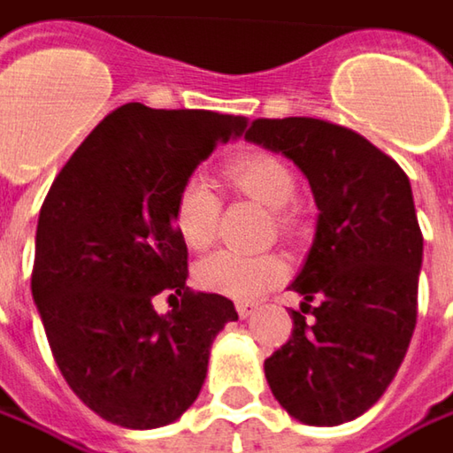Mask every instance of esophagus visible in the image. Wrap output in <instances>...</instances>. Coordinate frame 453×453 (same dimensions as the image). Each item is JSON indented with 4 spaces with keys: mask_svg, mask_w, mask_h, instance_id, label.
Segmentation results:
<instances>
[{
    "mask_svg": "<svg viewBox=\"0 0 453 453\" xmlns=\"http://www.w3.org/2000/svg\"><path fill=\"white\" fill-rule=\"evenodd\" d=\"M235 311H238L241 319H248V317H253V314L258 311V304H256V302H238V304H235Z\"/></svg>",
    "mask_w": 453,
    "mask_h": 453,
    "instance_id": "obj_1",
    "label": "esophagus"
}]
</instances>
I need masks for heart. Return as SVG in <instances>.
I'll list each match as a JSON object with an SVG mask.
<instances>
[{"label":"heart","mask_w":453,"mask_h":453,"mask_svg":"<svg viewBox=\"0 0 453 453\" xmlns=\"http://www.w3.org/2000/svg\"><path fill=\"white\" fill-rule=\"evenodd\" d=\"M226 180L250 200L271 207L279 226L291 227L294 212L288 203L296 192V177L281 157L271 151H250L230 159L226 167ZM220 218V197L203 177H188L172 205V223L180 241L189 250H203L212 243ZM286 265L273 253L261 256H241L220 250L200 261L195 268V281L210 294H220L227 299H258L268 288L281 284Z\"/></svg>","instance_id":"b5f03b06"}]
</instances>
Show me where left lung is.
<instances>
[{"label":"left lung","instance_id":"left-lung-1","mask_svg":"<svg viewBox=\"0 0 453 453\" xmlns=\"http://www.w3.org/2000/svg\"><path fill=\"white\" fill-rule=\"evenodd\" d=\"M246 139L302 169L319 210L291 284L304 302L265 380L296 421L340 426L378 403L416 329L423 235L411 182L365 136L322 119H256Z\"/></svg>","mask_w":453,"mask_h":453}]
</instances>
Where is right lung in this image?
<instances>
[{
  "label": "right lung",
  "mask_w": 453,
  "mask_h": 453,
  "mask_svg": "<svg viewBox=\"0 0 453 453\" xmlns=\"http://www.w3.org/2000/svg\"><path fill=\"white\" fill-rule=\"evenodd\" d=\"M243 116L127 104L55 177L35 235L32 299L70 390L124 428L177 421L205 383L210 344L238 319L230 299L188 288L172 223L180 185ZM167 296V315L156 299Z\"/></svg>",
  "instance_id": "add662e5"
}]
</instances>
